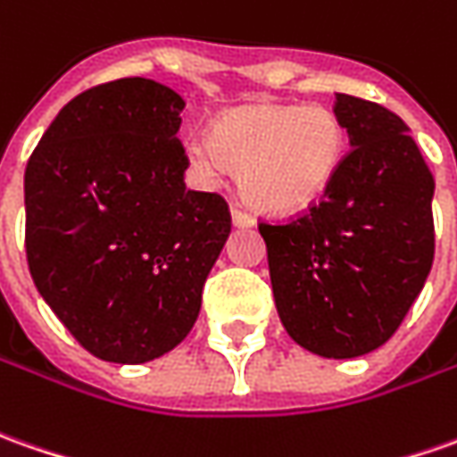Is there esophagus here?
Returning <instances> with one entry per match:
<instances>
[{
	"mask_svg": "<svg viewBox=\"0 0 457 457\" xmlns=\"http://www.w3.org/2000/svg\"><path fill=\"white\" fill-rule=\"evenodd\" d=\"M232 225L240 229H250L254 228V220L247 212H242V210H232Z\"/></svg>",
	"mask_w": 457,
	"mask_h": 457,
	"instance_id": "esophagus-1",
	"label": "esophagus"
}]
</instances>
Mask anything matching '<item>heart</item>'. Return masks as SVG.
I'll return each mask as SVG.
<instances>
[{"label":"heart","mask_w":457,"mask_h":457,"mask_svg":"<svg viewBox=\"0 0 457 457\" xmlns=\"http://www.w3.org/2000/svg\"><path fill=\"white\" fill-rule=\"evenodd\" d=\"M347 154V129L330 107L254 102L228 112L215 135L185 142L189 170L207 185L237 172L242 197L268 215L318 204Z\"/></svg>","instance_id":"b5f03b06"}]
</instances>
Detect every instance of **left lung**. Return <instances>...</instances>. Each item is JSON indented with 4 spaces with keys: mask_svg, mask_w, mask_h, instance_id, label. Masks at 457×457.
<instances>
[{
    "mask_svg": "<svg viewBox=\"0 0 457 457\" xmlns=\"http://www.w3.org/2000/svg\"><path fill=\"white\" fill-rule=\"evenodd\" d=\"M350 139L322 203L260 225L287 335L315 355L360 358L387 343L433 268L436 179L395 112L335 95Z\"/></svg>",
    "mask_w": 457,
    "mask_h": 457,
    "instance_id": "1",
    "label": "left lung"
}]
</instances>
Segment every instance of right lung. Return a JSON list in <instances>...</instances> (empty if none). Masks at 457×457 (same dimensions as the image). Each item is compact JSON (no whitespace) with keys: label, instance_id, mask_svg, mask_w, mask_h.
Listing matches in <instances>:
<instances>
[{"label":"right lung","instance_id":"add662e5","mask_svg":"<svg viewBox=\"0 0 457 457\" xmlns=\"http://www.w3.org/2000/svg\"><path fill=\"white\" fill-rule=\"evenodd\" d=\"M185 99L145 77L67 102L24 172L27 262L92 355L139 365L175 350L229 235L228 203L185 187Z\"/></svg>","mask_w":457,"mask_h":457}]
</instances>
